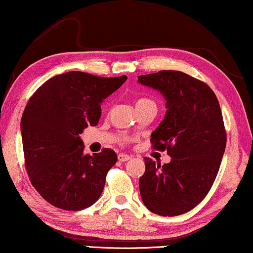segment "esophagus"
Here are the masks:
<instances>
[{"label":"esophagus","mask_w":253,"mask_h":253,"mask_svg":"<svg viewBox=\"0 0 253 253\" xmlns=\"http://www.w3.org/2000/svg\"><path fill=\"white\" fill-rule=\"evenodd\" d=\"M130 156H128V154H125V153H119L118 154V160L122 161V163H124V161H127L130 159Z\"/></svg>","instance_id":"obj_1"}]
</instances>
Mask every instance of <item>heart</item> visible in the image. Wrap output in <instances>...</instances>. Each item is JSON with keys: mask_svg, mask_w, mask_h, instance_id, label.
Instances as JSON below:
<instances>
[{"mask_svg": "<svg viewBox=\"0 0 253 253\" xmlns=\"http://www.w3.org/2000/svg\"><path fill=\"white\" fill-rule=\"evenodd\" d=\"M150 102H152V101L151 100H148V99H138L137 101H136V107L137 105H141V104H145V103H150Z\"/></svg>", "mask_w": 253, "mask_h": 253, "instance_id": "obj_1", "label": "heart"}]
</instances>
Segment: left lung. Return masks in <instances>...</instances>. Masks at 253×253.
I'll list each match as a JSON object with an SVG mask.
<instances>
[{"instance_id":"8db88e82","label":"left lung","mask_w":253,"mask_h":253,"mask_svg":"<svg viewBox=\"0 0 253 253\" xmlns=\"http://www.w3.org/2000/svg\"><path fill=\"white\" fill-rule=\"evenodd\" d=\"M138 83L158 89L167 101L151 143L171 157L164 166L144 158L138 183L142 201L151 212L178 216L206 198L219 170L227 138L220 105L206 83L182 71L141 75Z\"/></svg>"}]
</instances>
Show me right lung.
Wrapping results in <instances>:
<instances>
[{"mask_svg": "<svg viewBox=\"0 0 253 253\" xmlns=\"http://www.w3.org/2000/svg\"><path fill=\"white\" fill-rule=\"evenodd\" d=\"M126 79L69 71L50 78L30 96L21 118L25 167L50 205L77 211L100 198L117 154L105 148L85 154L79 134L97 125L102 101Z\"/></svg>", "mask_w": 253, "mask_h": 253, "instance_id": "1", "label": "right lung"}]
</instances>
